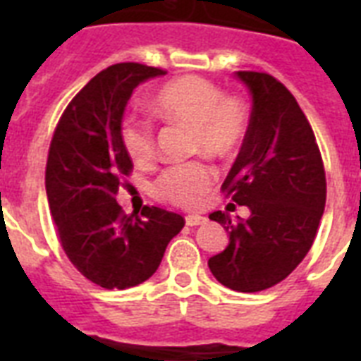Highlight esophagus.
I'll return each instance as SVG.
<instances>
[{"label": "esophagus", "mask_w": 361, "mask_h": 361, "mask_svg": "<svg viewBox=\"0 0 361 361\" xmlns=\"http://www.w3.org/2000/svg\"><path fill=\"white\" fill-rule=\"evenodd\" d=\"M202 223H206V217H202V215L191 214V215H187V217H185V225L187 226H197V225H202Z\"/></svg>", "instance_id": "1"}]
</instances>
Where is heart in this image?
Wrapping results in <instances>:
<instances>
[{
  "label": "heart",
  "mask_w": 361,
  "mask_h": 361,
  "mask_svg": "<svg viewBox=\"0 0 361 361\" xmlns=\"http://www.w3.org/2000/svg\"><path fill=\"white\" fill-rule=\"evenodd\" d=\"M153 112L164 121L191 127V149L209 157L236 153L247 135V110L240 99L225 97L219 86L200 76H178L166 82L152 99ZM121 144L138 164L155 155L152 125L135 116L121 121ZM214 183V170L204 163L174 164L159 176L155 192L166 202L192 208Z\"/></svg>",
  "instance_id": "heart-1"
}]
</instances>
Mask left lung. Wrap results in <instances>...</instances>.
<instances>
[{
  "label": "left lung",
  "instance_id": "8db88e82",
  "mask_svg": "<svg viewBox=\"0 0 361 361\" xmlns=\"http://www.w3.org/2000/svg\"><path fill=\"white\" fill-rule=\"evenodd\" d=\"M236 78L251 93L252 109L223 191L251 215H209L228 232V245L208 266L221 285L260 292L290 275L313 245L324 214L326 174L294 95L266 73L238 71Z\"/></svg>",
  "mask_w": 361,
  "mask_h": 361
}]
</instances>
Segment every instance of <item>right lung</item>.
I'll return each instance as SVG.
<instances>
[{
  "label": "right lung",
  "mask_w": 361,
  "mask_h": 361,
  "mask_svg": "<svg viewBox=\"0 0 361 361\" xmlns=\"http://www.w3.org/2000/svg\"><path fill=\"white\" fill-rule=\"evenodd\" d=\"M163 69L116 63L82 87L54 133L47 163V195L63 251L84 277L103 288H130L149 279L169 241L185 221L146 206L125 215L116 202L133 169L121 144V120L135 87Z\"/></svg>",
  "instance_id": "obj_1"
}]
</instances>
